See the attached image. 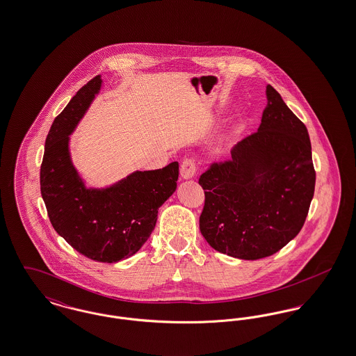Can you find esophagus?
<instances>
[{
    "mask_svg": "<svg viewBox=\"0 0 356 356\" xmlns=\"http://www.w3.org/2000/svg\"><path fill=\"white\" fill-rule=\"evenodd\" d=\"M196 173V164H195V160L193 159H186L181 164V168H180V175H181V179L183 180H188V179H192Z\"/></svg>",
    "mask_w": 356,
    "mask_h": 356,
    "instance_id": "obj_1",
    "label": "esophagus"
}]
</instances>
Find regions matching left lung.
Returning <instances> with one entry per match:
<instances>
[{"mask_svg": "<svg viewBox=\"0 0 356 356\" xmlns=\"http://www.w3.org/2000/svg\"><path fill=\"white\" fill-rule=\"evenodd\" d=\"M261 124L199 179L205 203L200 232L221 254L257 260L276 254L305 224L315 191L305 124L267 85Z\"/></svg>", "mask_w": 356, "mask_h": 356, "instance_id": "obj_1", "label": "left lung"}]
</instances>
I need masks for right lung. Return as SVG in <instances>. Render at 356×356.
<instances>
[{"label": "right lung", "instance_id": "obj_1", "mask_svg": "<svg viewBox=\"0 0 356 356\" xmlns=\"http://www.w3.org/2000/svg\"><path fill=\"white\" fill-rule=\"evenodd\" d=\"M102 76L84 85L54 119L45 140L41 195L56 232L77 252L100 263H118L144 245L159 208L176 191L179 163L135 170L112 186L92 188L72 163L69 136L102 89Z\"/></svg>", "mask_w": 356, "mask_h": 356}]
</instances>
